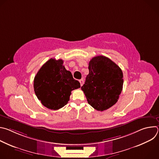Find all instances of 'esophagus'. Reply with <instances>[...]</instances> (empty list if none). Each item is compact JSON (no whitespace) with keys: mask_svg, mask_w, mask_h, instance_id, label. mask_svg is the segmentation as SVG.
<instances>
[{"mask_svg":"<svg viewBox=\"0 0 159 159\" xmlns=\"http://www.w3.org/2000/svg\"><path fill=\"white\" fill-rule=\"evenodd\" d=\"M79 82H80V85L82 86V85H83V84H84V80H83V79L79 80Z\"/></svg>","mask_w":159,"mask_h":159,"instance_id":"obj_1","label":"esophagus"}]
</instances>
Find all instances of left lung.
I'll return each instance as SVG.
<instances>
[{
    "label": "left lung",
    "mask_w": 159,
    "mask_h": 159,
    "mask_svg": "<svg viewBox=\"0 0 159 159\" xmlns=\"http://www.w3.org/2000/svg\"><path fill=\"white\" fill-rule=\"evenodd\" d=\"M89 70L81 89L93 107L101 111L106 110L117 102L122 92V70L115 62L102 55L90 60Z\"/></svg>",
    "instance_id": "left-lung-1"
}]
</instances>
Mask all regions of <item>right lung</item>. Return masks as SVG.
I'll return each instance as SVG.
<instances>
[{"instance_id":"1","label":"right lung","mask_w":159,"mask_h":159,"mask_svg":"<svg viewBox=\"0 0 159 159\" xmlns=\"http://www.w3.org/2000/svg\"><path fill=\"white\" fill-rule=\"evenodd\" d=\"M61 59L51 58L39 70L34 79L36 96L46 107L57 110L68 103L71 91L80 87Z\"/></svg>"}]
</instances>
